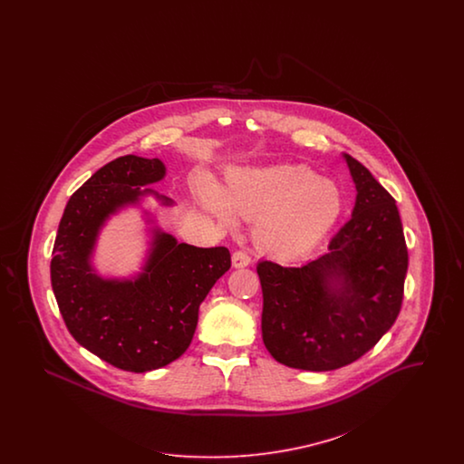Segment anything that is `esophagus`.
Segmentation results:
<instances>
[{
    "instance_id": "esophagus-1",
    "label": "esophagus",
    "mask_w": 464,
    "mask_h": 464,
    "mask_svg": "<svg viewBox=\"0 0 464 464\" xmlns=\"http://www.w3.org/2000/svg\"><path fill=\"white\" fill-rule=\"evenodd\" d=\"M231 263L235 267H245V266L250 265V257L242 252V250H237L233 256H231Z\"/></svg>"
}]
</instances>
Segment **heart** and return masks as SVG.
I'll use <instances>...</instances> for the list:
<instances>
[{
  "instance_id": "heart-1",
  "label": "heart",
  "mask_w": 464,
  "mask_h": 464,
  "mask_svg": "<svg viewBox=\"0 0 464 464\" xmlns=\"http://www.w3.org/2000/svg\"><path fill=\"white\" fill-rule=\"evenodd\" d=\"M203 210L235 227L237 214L254 222L259 250L294 259L322 242L344 210L343 189L304 165L237 167L219 188L208 179L197 182Z\"/></svg>"
}]
</instances>
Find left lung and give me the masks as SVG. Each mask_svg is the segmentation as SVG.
<instances>
[{"label":"left lung","mask_w":464,"mask_h":464,"mask_svg":"<svg viewBox=\"0 0 464 464\" xmlns=\"http://www.w3.org/2000/svg\"><path fill=\"white\" fill-rule=\"evenodd\" d=\"M352 219L329 248L303 265H257L263 287V341L292 369L335 371L358 360L397 320L407 246L397 203L354 158Z\"/></svg>","instance_id":"1"}]
</instances>
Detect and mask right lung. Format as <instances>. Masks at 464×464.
<instances>
[{
	"label": "right lung",
	"instance_id": "add662e5",
	"mask_svg": "<svg viewBox=\"0 0 464 464\" xmlns=\"http://www.w3.org/2000/svg\"><path fill=\"white\" fill-rule=\"evenodd\" d=\"M167 176L160 158L127 155L99 169L69 198L50 265L52 288L71 335L90 353L129 372L169 365L188 350L199 304L231 267L226 246L177 242L144 203H176L150 184ZM135 208L147 224L139 272L104 277L94 265L100 235L112 217Z\"/></svg>",
	"mask_w": 464,
	"mask_h": 464
}]
</instances>
